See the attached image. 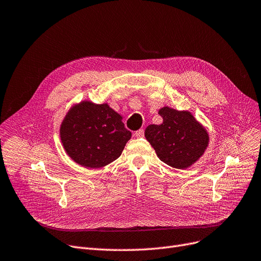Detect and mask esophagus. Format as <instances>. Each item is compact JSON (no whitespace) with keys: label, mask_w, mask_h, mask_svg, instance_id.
Masks as SVG:
<instances>
[{"label":"esophagus","mask_w":261,"mask_h":261,"mask_svg":"<svg viewBox=\"0 0 261 261\" xmlns=\"http://www.w3.org/2000/svg\"><path fill=\"white\" fill-rule=\"evenodd\" d=\"M134 137H137V138H143V137H144V130H143V129H140V130L134 132Z\"/></svg>","instance_id":"34e87169"}]
</instances>
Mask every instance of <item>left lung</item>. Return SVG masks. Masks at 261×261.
<instances>
[{
	"instance_id": "8db88e82",
	"label": "left lung",
	"mask_w": 261,
	"mask_h": 261,
	"mask_svg": "<svg viewBox=\"0 0 261 261\" xmlns=\"http://www.w3.org/2000/svg\"><path fill=\"white\" fill-rule=\"evenodd\" d=\"M163 121L149 124L145 138L158 158L168 166L187 169L204 153L208 133L188 111H176L169 106L159 110Z\"/></svg>"
}]
</instances>
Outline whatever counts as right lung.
Listing matches in <instances>:
<instances>
[{
    "mask_svg": "<svg viewBox=\"0 0 261 261\" xmlns=\"http://www.w3.org/2000/svg\"><path fill=\"white\" fill-rule=\"evenodd\" d=\"M122 117L109 104L83 101L72 106L60 127L63 147L76 163L102 168L117 159L131 139Z\"/></svg>",
    "mask_w": 261,
    "mask_h": 261,
    "instance_id": "add662e5",
    "label": "right lung"
}]
</instances>
